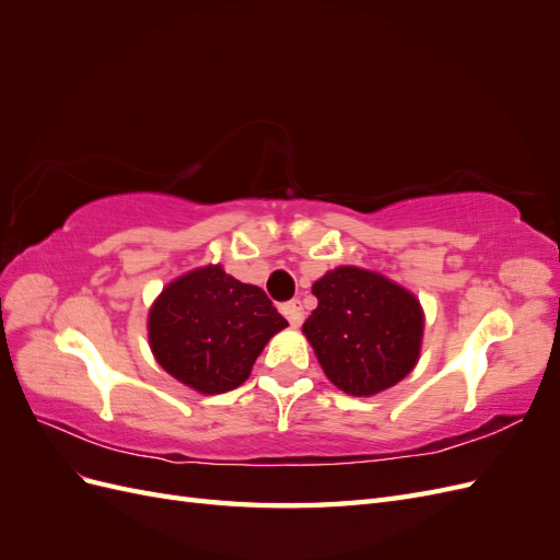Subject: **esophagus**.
<instances>
[{
	"label": "esophagus",
	"mask_w": 560,
	"mask_h": 560,
	"mask_svg": "<svg viewBox=\"0 0 560 560\" xmlns=\"http://www.w3.org/2000/svg\"><path fill=\"white\" fill-rule=\"evenodd\" d=\"M280 311H282V315H284L287 319H290L292 327H299L301 322H303V306H301L299 299H292V301L282 303Z\"/></svg>",
	"instance_id": "esophagus-1"
}]
</instances>
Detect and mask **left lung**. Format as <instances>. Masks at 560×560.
<instances>
[{
    "label": "left lung",
    "mask_w": 560,
    "mask_h": 560,
    "mask_svg": "<svg viewBox=\"0 0 560 560\" xmlns=\"http://www.w3.org/2000/svg\"><path fill=\"white\" fill-rule=\"evenodd\" d=\"M317 308L303 334L327 378L348 395L371 397L399 383L418 362V299L387 278L354 266L334 268L313 284Z\"/></svg>",
    "instance_id": "1"
}]
</instances>
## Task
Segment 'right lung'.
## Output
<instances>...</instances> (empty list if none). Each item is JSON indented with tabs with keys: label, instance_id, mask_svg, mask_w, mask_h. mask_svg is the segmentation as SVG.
<instances>
[{
	"label": "right lung",
	"instance_id": "obj_1",
	"mask_svg": "<svg viewBox=\"0 0 560 560\" xmlns=\"http://www.w3.org/2000/svg\"><path fill=\"white\" fill-rule=\"evenodd\" d=\"M284 327L264 290L206 266L165 287L149 313V343L167 374L219 395L249 376L268 338Z\"/></svg>",
	"mask_w": 560,
	"mask_h": 560
}]
</instances>
